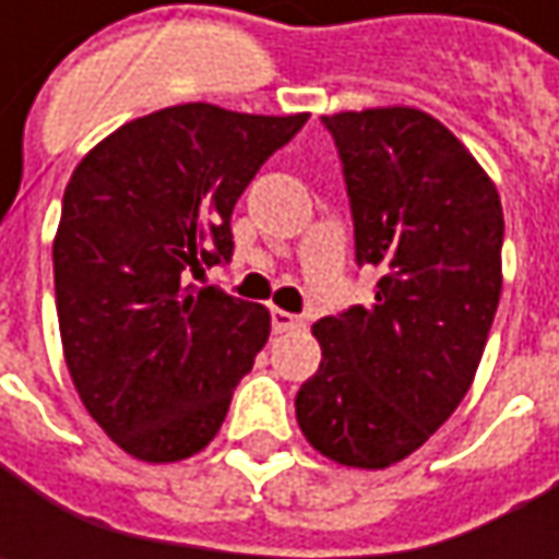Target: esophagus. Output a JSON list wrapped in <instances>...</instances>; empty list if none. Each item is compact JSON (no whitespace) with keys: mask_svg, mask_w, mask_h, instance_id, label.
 <instances>
[{"mask_svg":"<svg viewBox=\"0 0 559 559\" xmlns=\"http://www.w3.org/2000/svg\"><path fill=\"white\" fill-rule=\"evenodd\" d=\"M270 326L273 333H289L295 326H301V317L289 311H280V308H270Z\"/></svg>","mask_w":559,"mask_h":559,"instance_id":"1","label":"esophagus"}]
</instances>
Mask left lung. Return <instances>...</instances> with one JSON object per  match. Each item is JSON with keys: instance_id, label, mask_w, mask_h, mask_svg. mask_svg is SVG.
<instances>
[{"instance_id": "1", "label": "left lung", "mask_w": 559, "mask_h": 559, "mask_svg": "<svg viewBox=\"0 0 559 559\" xmlns=\"http://www.w3.org/2000/svg\"><path fill=\"white\" fill-rule=\"evenodd\" d=\"M335 142L373 305L313 323L323 360L295 417L320 454L382 469L461 404L501 298L504 211L463 142L417 108L320 118Z\"/></svg>"}]
</instances>
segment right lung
I'll use <instances>...</instances> for the list:
<instances>
[{"label": "right lung", "instance_id": "1", "mask_svg": "<svg viewBox=\"0 0 559 559\" xmlns=\"http://www.w3.org/2000/svg\"><path fill=\"white\" fill-rule=\"evenodd\" d=\"M305 120L174 105L76 164L52 246L55 308L80 401L127 454L202 451L264 348L267 308L189 273L233 258V207Z\"/></svg>", "mask_w": 559, "mask_h": 559}]
</instances>
